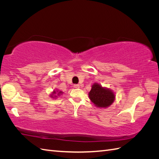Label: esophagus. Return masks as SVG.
I'll return each mask as SVG.
<instances>
[{"mask_svg": "<svg viewBox=\"0 0 159 159\" xmlns=\"http://www.w3.org/2000/svg\"><path fill=\"white\" fill-rule=\"evenodd\" d=\"M74 87L75 88H80V85L79 84H75V85H74Z\"/></svg>", "mask_w": 159, "mask_h": 159, "instance_id": "1", "label": "esophagus"}]
</instances>
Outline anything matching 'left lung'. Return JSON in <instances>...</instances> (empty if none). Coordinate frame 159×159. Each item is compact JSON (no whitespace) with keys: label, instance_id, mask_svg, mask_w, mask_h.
I'll return each mask as SVG.
<instances>
[{"label":"left lung","instance_id":"obj_1","mask_svg":"<svg viewBox=\"0 0 159 159\" xmlns=\"http://www.w3.org/2000/svg\"><path fill=\"white\" fill-rule=\"evenodd\" d=\"M88 95L91 102L98 108H107L113 104L115 99L113 90L103 87L98 83H94L91 85Z\"/></svg>","mask_w":159,"mask_h":159}]
</instances>
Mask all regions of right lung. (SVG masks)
Segmentation results:
<instances>
[{
  "label": "right lung",
  "mask_w": 159,
  "mask_h": 159,
  "mask_svg": "<svg viewBox=\"0 0 159 159\" xmlns=\"http://www.w3.org/2000/svg\"><path fill=\"white\" fill-rule=\"evenodd\" d=\"M63 93H64L63 91H60L59 89H55V90H54V91H52V92L51 93V94L50 95V97L51 98H53V99L57 98V96L61 95L62 94H63Z\"/></svg>",
  "instance_id": "obj_1"
}]
</instances>
